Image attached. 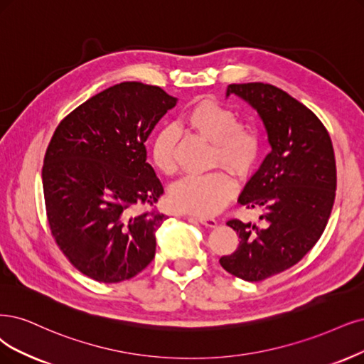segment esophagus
<instances>
[{
  "instance_id": "obj_1",
  "label": "esophagus",
  "mask_w": 364,
  "mask_h": 364,
  "mask_svg": "<svg viewBox=\"0 0 364 364\" xmlns=\"http://www.w3.org/2000/svg\"><path fill=\"white\" fill-rule=\"evenodd\" d=\"M191 219H195L196 222H199L200 225H204L207 228H216L218 226V220L213 218H198V216H189Z\"/></svg>"
}]
</instances>
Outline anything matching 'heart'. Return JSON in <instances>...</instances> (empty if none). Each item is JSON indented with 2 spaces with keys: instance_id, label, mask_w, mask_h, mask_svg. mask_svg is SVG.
I'll use <instances>...</instances> for the list:
<instances>
[{
  "instance_id": "heart-1",
  "label": "heart",
  "mask_w": 364,
  "mask_h": 364,
  "mask_svg": "<svg viewBox=\"0 0 364 364\" xmlns=\"http://www.w3.org/2000/svg\"><path fill=\"white\" fill-rule=\"evenodd\" d=\"M186 124L199 136L214 144L213 161L220 164L238 177H245L255 166L259 156V138L252 129L238 124V117L216 100L204 99L195 103L186 114ZM177 133L172 127L161 129L151 144L154 166L165 175L177 171ZM235 186L223 171L207 175H191L169 191L171 205L193 216H213L232 198Z\"/></svg>"
}]
</instances>
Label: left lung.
I'll return each mask as SVG.
<instances>
[{"instance_id": "8db88e82", "label": "left lung", "mask_w": 364, "mask_h": 364, "mask_svg": "<svg viewBox=\"0 0 364 364\" xmlns=\"http://www.w3.org/2000/svg\"><path fill=\"white\" fill-rule=\"evenodd\" d=\"M257 109L272 151L245 186L238 203L261 210V226L232 219L240 238L220 258L228 273L259 282L288 270L324 232L336 196V160L330 134L319 118L288 92L270 84L228 85Z\"/></svg>"}]
</instances>
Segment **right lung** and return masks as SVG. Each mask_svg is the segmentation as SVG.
Masks as SVG:
<instances>
[{
  "label": "right lung",
  "mask_w": 364,
  "mask_h": 364,
  "mask_svg": "<svg viewBox=\"0 0 364 364\" xmlns=\"http://www.w3.org/2000/svg\"><path fill=\"white\" fill-rule=\"evenodd\" d=\"M175 105L160 87L121 82L77 106L53 132L42 169L48 223L82 274L118 284L153 261L166 216L136 210L164 193L145 141Z\"/></svg>",
  "instance_id": "add662e5"
}]
</instances>
